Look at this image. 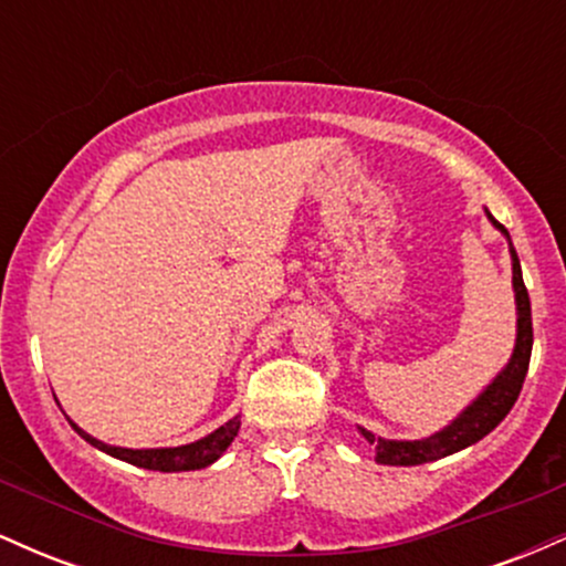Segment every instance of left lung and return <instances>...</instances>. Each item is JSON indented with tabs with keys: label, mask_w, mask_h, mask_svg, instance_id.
Returning <instances> with one entry per match:
<instances>
[{
	"label": "left lung",
	"mask_w": 566,
	"mask_h": 566,
	"mask_svg": "<svg viewBox=\"0 0 566 566\" xmlns=\"http://www.w3.org/2000/svg\"><path fill=\"white\" fill-rule=\"evenodd\" d=\"M486 212L495 229L509 239V252H511V274H513V301H516V343H513V354L500 373L492 378L490 386L484 388L476 399L471 401L452 423H447L441 431L431 433L426 439H382L378 433L367 431L365 426H356L359 433L369 444L375 447V460L380 465H420V463H433V460L447 458L465 447L476 444L479 439H484L486 433L495 428L505 415L511 412V407L516 405L518 391H522V382L527 378L530 367V354H532V308H530V295L524 287L522 279V263H518L516 250L511 244V233L505 231L503 223H497L495 218Z\"/></svg>",
	"instance_id": "1"
}]
</instances>
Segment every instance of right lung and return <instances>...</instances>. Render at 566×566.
Here are the masks:
<instances>
[{
	"instance_id": "1",
	"label": "right lung",
	"mask_w": 566,
	"mask_h": 566,
	"mask_svg": "<svg viewBox=\"0 0 566 566\" xmlns=\"http://www.w3.org/2000/svg\"><path fill=\"white\" fill-rule=\"evenodd\" d=\"M69 423L84 441H90L95 450L112 454V458H116V460H125V463H129V465H138V469H148V471L178 473V471H199V469H207V465L216 463L220 454L229 450L233 437L239 433L242 420H239V415H237V418H231L229 423L216 428V431L207 433V437L191 441V444L151 447V450H129V447L106 444V441L90 437L87 431H82L74 420H69Z\"/></svg>"
}]
</instances>
